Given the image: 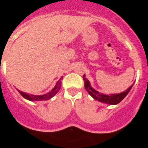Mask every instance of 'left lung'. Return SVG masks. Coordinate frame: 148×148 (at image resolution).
Returning <instances> with one entry per match:
<instances>
[{
	"label": "left lung",
	"mask_w": 148,
	"mask_h": 148,
	"mask_svg": "<svg viewBox=\"0 0 148 148\" xmlns=\"http://www.w3.org/2000/svg\"><path fill=\"white\" fill-rule=\"evenodd\" d=\"M83 80H84L85 88H86V90L87 92L90 95L92 96L94 99H95V100L100 101V102L105 103H107V104L110 105H115L119 103L127 96V95L129 93V92L130 91V89L133 86V84L127 89L125 90L124 92H121L120 94H111L110 95H104V94L101 93V92L96 91L95 89H94L91 86L89 81L86 78L85 74L83 76Z\"/></svg>",
	"instance_id": "8db88e82"
}]
</instances>
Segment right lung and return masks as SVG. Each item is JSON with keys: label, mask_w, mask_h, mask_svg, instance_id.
I'll list each match as a JSON object with an SVG mask.
<instances>
[{"label": "right lung", "mask_w": 148, "mask_h": 148, "mask_svg": "<svg viewBox=\"0 0 148 148\" xmlns=\"http://www.w3.org/2000/svg\"><path fill=\"white\" fill-rule=\"evenodd\" d=\"M62 77L60 78L58 81L56 82V85H55L54 88L51 90V92H49L48 93L45 94V95H30V94H27L25 92H23L20 90H18L19 93L21 94V95L23 97H24L27 100H29L30 101H47L51 99V97H53V96L56 95L57 92H59V90L60 89L62 86Z\"/></svg>", "instance_id": "obj_1"}]
</instances>
